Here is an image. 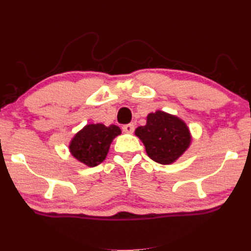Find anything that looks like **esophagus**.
Instances as JSON below:
<instances>
[{
  "instance_id": "1",
  "label": "esophagus",
  "mask_w": 251,
  "mask_h": 251,
  "mask_svg": "<svg viewBox=\"0 0 251 251\" xmlns=\"http://www.w3.org/2000/svg\"><path fill=\"white\" fill-rule=\"evenodd\" d=\"M135 129V126L133 123H130V124H126L123 126V130L125 131V133H128V134H131Z\"/></svg>"
}]
</instances>
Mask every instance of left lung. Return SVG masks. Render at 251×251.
I'll return each mask as SVG.
<instances>
[{
	"mask_svg": "<svg viewBox=\"0 0 251 251\" xmlns=\"http://www.w3.org/2000/svg\"><path fill=\"white\" fill-rule=\"evenodd\" d=\"M135 135L145 145L148 157L160 165H170L181 157L191 143L188 126L179 117L157 111L147 116V124Z\"/></svg>",
	"mask_w": 251,
	"mask_h": 251,
	"instance_id": "obj_1",
	"label": "left lung"
}]
</instances>
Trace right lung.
Returning <instances> with one entry per match:
<instances>
[{"label":"right lung","mask_w":251,"mask_h":251,"mask_svg":"<svg viewBox=\"0 0 251 251\" xmlns=\"http://www.w3.org/2000/svg\"><path fill=\"white\" fill-rule=\"evenodd\" d=\"M121 134L118 126L89 124L72 138L70 152L76 160L88 167H95L104 161L113 139Z\"/></svg>","instance_id":"obj_1"}]
</instances>
